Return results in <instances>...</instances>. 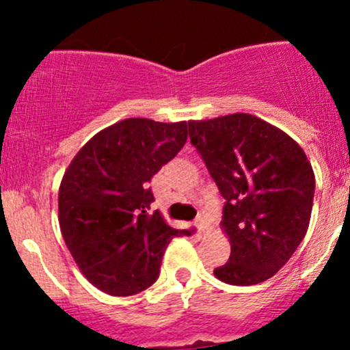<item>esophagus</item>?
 Returning <instances> with one entry per match:
<instances>
[{
	"mask_svg": "<svg viewBox=\"0 0 350 350\" xmlns=\"http://www.w3.org/2000/svg\"><path fill=\"white\" fill-rule=\"evenodd\" d=\"M196 228H198V232H200V234H203V232L206 230V220H204L203 217H198Z\"/></svg>",
	"mask_w": 350,
	"mask_h": 350,
	"instance_id": "1",
	"label": "esophagus"
}]
</instances>
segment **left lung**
<instances>
[{
	"instance_id": "1",
	"label": "left lung",
	"mask_w": 350,
	"mask_h": 350,
	"mask_svg": "<svg viewBox=\"0 0 350 350\" xmlns=\"http://www.w3.org/2000/svg\"><path fill=\"white\" fill-rule=\"evenodd\" d=\"M189 139L225 198L230 259L213 271L235 286L262 283L291 259L312 215L315 174L283 130L247 113L188 122Z\"/></svg>"
}]
</instances>
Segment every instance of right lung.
I'll use <instances>...</instances> for the list:
<instances>
[{
	"mask_svg": "<svg viewBox=\"0 0 350 350\" xmlns=\"http://www.w3.org/2000/svg\"><path fill=\"white\" fill-rule=\"evenodd\" d=\"M188 139L186 122L126 118L101 130L69 164L59 188V225L67 249L91 284L130 296L155 283L172 237L149 213V181Z\"/></svg>",
	"mask_w": 350,
	"mask_h": 350,
	"instance_id": "right-lung-1",
	"label": "right lung"
}]
</instances>
